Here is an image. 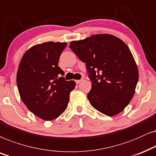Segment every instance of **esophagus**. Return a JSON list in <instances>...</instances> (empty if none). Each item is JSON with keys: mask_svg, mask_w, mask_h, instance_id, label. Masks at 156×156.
Instances as JSON below:
<instances>
[{"mask_svg": "<svg viewBox=\"0 0 156 156\" xmlns=\"http://www.w3.org/2000/svg\"><path fill=\"white\" fill-rule=\"evenodd\" d=\"M82 80H83L82 79H81V80H76V83L77 84H78V83H80L81 82Z\"/></svg>", "mask_w": 156, "mask_h": 156, "instance_id": "34e87169", "label": "esophagus"}]
</instances>
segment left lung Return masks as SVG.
<instances>
[{
	"mask_svg": "<svg viewBox=\"0 0 156 156\" xmlns=\"http://www.w3.org/2000/svg\"><path fill=\"white\" fill-rule=\"evenodd\" d=\"M70 48L86 63L91 105L108 116L120 113L129 104L138 80L137 64L128 45L111 34H95L73 41Z\"/></svg>",
	"mask_w": 156,
	"mask_h": 156,
	"instance_id": "obj_1",
	"label": "left lung"
}]
</instances>
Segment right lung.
<instances>
[{"label": "right lung", "instance_id": "1", "mask_svg": "<svg viewBox=\"0 0 156 156\" xmlns=\"http://www.w3.org/2000/svg\"><path fill=\"white\" fill-rule=\"evenodd\" d=\"M66 43L48 41L27 50L18 66L17 86L20 98L30 112L44 120L61 115L67 108L74 80L66 81L58 66Z\"/></svg>", "mask_w": 156, "mask_h": 156}]
</instances>
